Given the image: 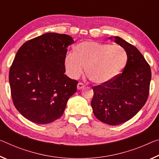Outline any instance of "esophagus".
<instances>
[{
  "mask_svg": "<svg viewBox=\"0 0 159 159\" xmlns=\"http://www.w3.org/2000/svg\"><path fill=\"white\" fill-rule=\"evenodd\" d=\"M84 87H85V85L83 84V83H81V82L79 83V84H78V85H77V89H79V90L84 89Z\"/></svg>",
  "mask_w": 159,
  "mask_h": 159,
  "instance_id": "esophagus-1",
  "label": "esophagus"
}]
</instances>
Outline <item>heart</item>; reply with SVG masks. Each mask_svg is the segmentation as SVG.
Returning <instances> with one entry per match:
<instances>
[{
	"mask_svg": "<svg viewBox=\"0 0 159 159\" xmlns=\"http://www.w3.org/2000/svg\"><path fill=\"white\" fill-rule=\"evenodd\" d=\"M127 56L124 48L93 41H84L75 45L73 54L64 59L66 74L70 79H78L85 71L95 84H104L119 74L125 66Z\"/></svg>",
	"mask_w": 159,
	"mask_h": 159,
	"instance_id": "1",
	"label": "heart"
}]
</instances>
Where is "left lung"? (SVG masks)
I'll use <instances>...</instances> for the list:
<instances>
[{"label":"left lung","mask_w":159,"mask_h":159,"mask_svg":"<svg viewBox=\"0 0 159 159\" xmlns=\"http://www.w3.org/2000/svg\"><path fill=\"white\" fill-rule=\"evenodd\" d=\"M115 42L125 49L127 64L114 79L93 87L91 101L96 118L110 125L127 122L142 109L148 99L152 79L149 64L137 48L119 37H115Z\"/></svg>","instance_id":"1"}]
</instances>
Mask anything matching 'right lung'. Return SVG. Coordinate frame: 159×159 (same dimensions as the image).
Wrapping results in <instances>:
<instances>
[{"label":"right lung","instance_id":"add662e5","mask_svg":"<svg viewBox=\"0 0 159 159\" xmlns=\"http://www.w3.org/2000/svg\"><path fill=\"white\" fill-rule=\"evenodd\" d=\"M74 43L65 34L49 32L25 42L9 71L15 107L27 120L48 124L61 117L79 81L64 74L67 47Z\"/></svg>","mask_w":159,"mask_h":159}]
</instances>
